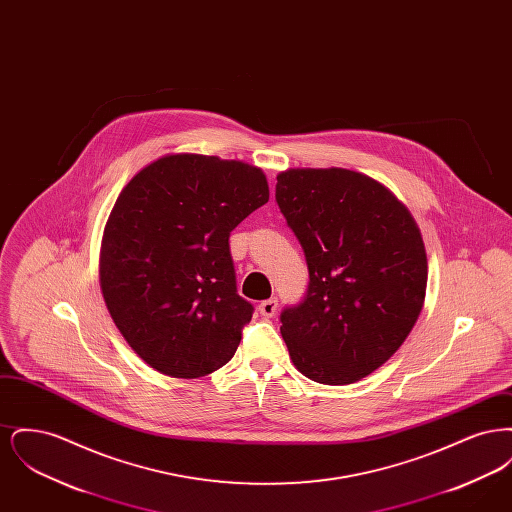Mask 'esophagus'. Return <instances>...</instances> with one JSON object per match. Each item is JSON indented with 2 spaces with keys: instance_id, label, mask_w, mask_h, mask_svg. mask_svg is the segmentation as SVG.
<instances>
[{
  "instance_id": "34e87169",
  "label": "esophagus",
  "mask_w": 512,
  "mask_h": 512,
  "mask_svg": "<svg viewBox=\"0 0 512 512\" xmlns=\"http://www.w3.org/2000/svg\"><path fill=\"white\" fill-rule=\"evenodd\" d=\"M276 309H278V299H276V297H270V299H265V301L259 303V313H261L263 317H274V315H276Z\"/></svg>"
}]
</instances>
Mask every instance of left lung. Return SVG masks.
Here are the masks:
<instances>
[{"label": "left lung", "mask_w": 512, "mask_h": 512, "mask_svg": "<svg viewBox=\"0 0 512 512\" xmlns=\"http://www.w3.org/2000/svg\"><path fill=\"white\" fill-rule=\"evenodd\" d=\"M276 203L303 247L309 288L280 315L295 368L326 386L384 365L422 311L428 261L409 209L347 169H290Z\"/></svg>", "instance_id": "obj_1"}]
</instances>
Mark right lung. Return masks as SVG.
<instances>
[{
    "instance_id": "1",
    "label": "right lung",
    "mask_w": 512,
    "mask_h": 512,
    "mask_svg": "<svg viewBox=\"0 0 512 512\" xmlns=\"http://www.w3.org/2000/svg\"><path fill=\"white\" fill-rule=\"evenodd\" d=\"M268 201L244 161L174 153L122 190L103 230L99 284L122 338L172 378L226 365L251 320L238 295L230 232Z\"/></svg>"
}]
</instances>
